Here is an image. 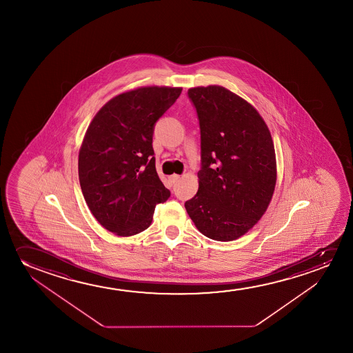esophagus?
Returning <instances> with one entry per match:
<instances>
[{
    "label": "esophagus",
    "instance_id": "obj_1",
    "mask_svg": "<svg viewBox=\"0 0 353 353\" xmlns=\"http://www.w3.org/2000/svg\"><path fill=\"white\" fill-rule=\"evenodd\" d=\"M179 179H181L179 174H172V176H170V181H171V183L172 184L179 183Z\"/></svg>",
    "mask_w": 353,
    "mask_h": 353
}]
</instances>
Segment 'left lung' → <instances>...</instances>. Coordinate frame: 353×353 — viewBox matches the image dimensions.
Returning a JSON list of instances; mask_svg holds the SVG:
<instances>
[{
	"mask_svg": "<svg viewBox=\"0 0 353 353\" xmlns=\"http://www.w3.org/2000/svg\"><path fill=\"white\" fill-rule=\"evenodd\" d=\"M201 132L198 193L184 206L195 227L216 241L245 235L265 213L275 190L274 142L246 100L221 85L190 88Z\"/></svg>",
	"mask_w": 353,
	"mask_h": 353,
	"instance_id": "8db88e82",
	"label": "left lung"
}]
</instances>
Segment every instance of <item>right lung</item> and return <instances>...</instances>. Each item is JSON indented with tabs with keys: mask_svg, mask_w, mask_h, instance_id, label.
Listing matches in <instances>:
<instances>
[{
	"mask_svg": "<svg viewBox=\"0 0 353 353\" xmlns=\"http://www.w3.org/2000/svg\"><path fill=\"white\" fill-rule=\"evenodd\" d=\"M182 88L141 87L101 107L78 155L83 196L97 222L118 236L150 227L157 203L170 198L155 169L154 124Z\"/></svg>",
	"mask_w": 353,
	"mask_h": 353,
	"instance_id": "obj_1",
	"label": "right lung"
}]
</instances>
